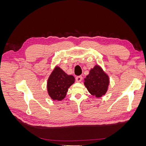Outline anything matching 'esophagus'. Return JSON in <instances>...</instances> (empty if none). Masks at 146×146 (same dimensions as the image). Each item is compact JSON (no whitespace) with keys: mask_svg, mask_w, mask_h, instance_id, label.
Wrapping results in <instances>:
<instances>
[{"mask_svg":"<svg viewBox=\"0 0 146 146\" xmlns=\"http://www.w3.org/2000/svg\"><path fill=\"white\" fill-rule=\"evenodd\" d=\"M76 80L77 82H80L82 80V76H77L76 78Z\"/></svg>","mask_w":146,"mask_h":146,"instance_id":"1","label":"esophagus"}]
</instances>
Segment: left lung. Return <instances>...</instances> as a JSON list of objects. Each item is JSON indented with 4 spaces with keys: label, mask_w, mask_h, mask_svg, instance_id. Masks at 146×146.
I'll use <instances>...</instances> for the list:
<instances>
[{
    "label": "left lung",
    "mask_w": 146,
    "mask_h": 146,
    "mask_svg": "<svg viewBox=\"0 0 146 146\" xmlns=\"http://www.w3.org/2000/svg\"><path fill=\"white\" fill-rule=\"evenodd\" d=\"M84 85L92 96L100 98L107 93L110 85V78L101 66L96 64L84 78Z\"/></svg>",
    "instance_id": "1"
}]
</instances>
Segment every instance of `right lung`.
Returning <instances> with one entry per match:
<instances>
[{
	"mask_svg": "<svg viewBox=\"0 0 146 146\" xmlns=\"http://www.w3.org/2000/svg\"><path fill=\"white\" fill-rule=\"evenodd\" d=\"M74 82L73 76L67 74L58 66H55L47 80L48 94L52 100L61 101L66 97L68 88Z\"/></svg>",
	"mask_w": 146,
	"mask_h": 146,
	"instance_id": "right-lung-1",
	"label": "right lung"
}]
</instances>
